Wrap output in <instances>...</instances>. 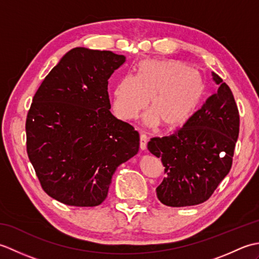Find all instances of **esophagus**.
Masks as SVG:
<instances>
[{
	"instance_id": "1",
	"label": "esophagus",
	"mask_w": 259,
	"mask_h": 259,
	"mask_svg": "<svg viewBox=\"0 0 259 259\" xmlns=\"http://www.w3.org/2000/svg\"><path fill=\"white\" fill-rule=\"evenodd\" d=\"M147 142H148L147 136L146 135H140V149L141 150H146Z\"/></svg>"
}]
</instances>
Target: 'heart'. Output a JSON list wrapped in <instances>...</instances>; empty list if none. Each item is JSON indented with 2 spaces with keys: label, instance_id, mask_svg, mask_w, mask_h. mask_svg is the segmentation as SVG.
<instances>
[{
  "label": "heart",
  "instance_id": "b5f03b06",
  "mask_svg": "<svg viewBox=\"0 0 259 259\" xmlns=\"http://www.w3.org/2000/svg\"><path fill=\"white\" fill-rule=\"evenodd\" d=\"M205 95V83L197 70L178 60H142L136 76L124 75L113 89L112 111L120 120L137 117L147 104L144 121L174 129L185 124ZM150 100H147V98Z\"/></svg>",
  "mask_w": 259,
  "mask_h": 259
}]
</instances>
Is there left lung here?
I'll list each match as a JSON object with an SVG mask.
<instances>
[{
    "label": "left lung",
    "instance_id": "1",
    "mask_svg": "<svg viewBox=\"0 0 259 259\" xmlns=\"http://www.w3.org/2000/svg\"><path fill=\"white\" fill-rule=\"evenodd\" d=\"M217 92L177 133L152 138L148 150L161 158L167 174L157 197L170 207L195 206L209 199L228 175L239 134V113L232 90L211 72Z\"/></svg>",
    "mask_w": 259,
    "mask_h": 259
}]
</instances>
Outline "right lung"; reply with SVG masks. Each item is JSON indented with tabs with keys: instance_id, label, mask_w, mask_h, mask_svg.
<instances>
[{
	"instance_id": "right-lung-1",
	"label": "right lung",
	"mask_w": 259,
	"mask_h": 259,
	"mask_svg": "<svg viewBox=\"0 0 259 259\" xmlns=\"http://www.w3.org/2000/svg\"><path fill=\"white\" fill-rule=\"evenodd\" d=\"M125 62L111 51L74 48L33 97L26 150L43 190L60 202L95 207L112 176L139 151V134L110 112L108 80Z\"/></svg>"
}]
</instances>
